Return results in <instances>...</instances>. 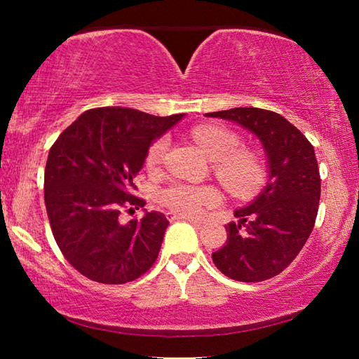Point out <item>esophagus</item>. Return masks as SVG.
Returning <instances> with one entry per match:
<instances>
[{
  "label": "esophagus",
  "mask_w": 359,
  "mask_h": 359,
  "mask_svg": "<svg viewBox=\"0 0 359 359\" xmlns=\"http://www.w3.org/2000/svg\"><path fill=\"white\" fill-rule=\"evenodd\" d=\"M169 220H185V222L191 223V224H203V222L198 220V218L182 215V214H169Z\"/></svg>",
  "instance_id": "esophagus-1"
}]
</instances>
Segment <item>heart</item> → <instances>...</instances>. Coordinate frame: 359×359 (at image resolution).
<instances>
[{
    "label": "heart",
    "mask_w": 359,
    "mask_h": 359,
    "mask_svg": "<svg viewBox=\"0 0 359 359\" xmlns=\"http://www.w3.org/2000/svg\"><path fill=\"white\" fill-rule=\"evenodd\" d=\"M191 136L214 160V174L223 187L238 198H247L257 193L267 182V163L258 150L239 147L241 137L220 125H199L193 128ZM168 137L151 142L145 155V166L155 169L168 150ZM161 203L182 215L199 217L220 204L222 196L212 185H191L185 182H172L160 193Z\"/></svg>",
    "instance_id": "heart-1"
}]
</instances>
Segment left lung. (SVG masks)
<instances>
[{
	"label": "left lung",
	"mask_w": 359,
	"mask_h": 359,
	"mask_svg": "<svg viewBox=\"0 0 359 359\" xmlns=\"http://www.w3.org/2000/svg\"><path fill=\"white\" fill-rule=\"evenodd\" d=\"M205 115L255 133L269 160L266 188L234 212L239 222L226 224V244L212 259L233 280H267L293 263L317 220L321 179L313 145L280 114L266 109L234 107Z\"/></svg>",
	"instance_id": "obj_1"
}]
</instances>
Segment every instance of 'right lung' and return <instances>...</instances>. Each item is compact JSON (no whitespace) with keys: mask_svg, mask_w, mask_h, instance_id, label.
<instances>
[{"mask_svg":"<svg viewBox=\"0 0 359 359\" xmlns=\"http://www.w3.org/2000/svg\"><path fill=\"white\" fill-rule=\"evenodd\" d=\"M182 117L130 107L90 109L50 147L44 174L48 222L63 257L90 280L133 282L156 261L166 217L147 212L123 224L120 215L145 205L133 180L151 141Z\"/></svg>","mask_w":359,"mask_h":359,"instance_id":"add662e5","label":"right lung"}]
</instances>
